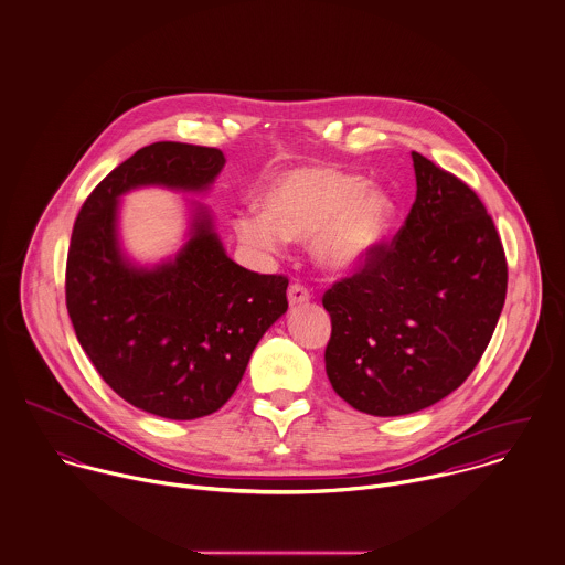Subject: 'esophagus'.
Returning a JSON list of instances; mask_svg holds the SVG:
<instances>
[{
	"label": "esophagus",
	"instance_id": "1",
	"mask_svg": "<svg viewBox=\"0 0 565 565\" xmlns=\"http://www.w3.org/2000/svg\"><path fill=\"white\" fill-rule=\"evenodd\" d=\"M310 301V292L301 286V284H292L288 288V303L295 308V306H303Z\"/></svg>",
	"mask_w": 565,
	"mask_h": 565
}]
</instances>
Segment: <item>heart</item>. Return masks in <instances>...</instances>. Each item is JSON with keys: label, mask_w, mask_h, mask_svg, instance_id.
I'll return each mask as SVG.
<instances>
[{"label": "heart", "mask_w": 565, "mask_h": 565, "mask_svg": "<svg viewBox=\"0 0 565 565\" xmlns=\"http://www.w3.org/2000/svg\"><path fill=\"white\" fill-rule=\"evenodd\" d=\"M259 209L233 217L235 237L259 253H277L288 239H310L315 262L330 273L361 268L387 237L396 200L361 173L306 164L277 173L259 195Z\"/></svg>", "instance_id": "b5f03b06"}]
</instances>
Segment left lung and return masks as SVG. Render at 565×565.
I'll return each instance as SVG.
<instances>
[{
	"mask_svg": "<svg viewBox=\"0 0 565 565\" xmlns=\"http://www.w3.org/2000/svg\"><path fill=\"white\" fill-rule=\"evenodd\" d=\"M416 202L390 246L323 295L332 390L370 416H405L456 392L507 299V257L484 204L412 151Z\"/></svg>",
	"mask_w": 565,
	"mask_h": 565,
	"instance_id": "left-lung-1",
	"label": "left lung"
}]
</instances>
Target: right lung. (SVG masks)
Listing matches in <instances>:
<instances>
[{
	"label": "right lung",
	"mask_w": 565,
	"mask_h": 565,
	"mask_svg": "<svg viewBox=\"0 0 565 565\" xmlns=\"http://www.w3.org/2000/svg\"><path fill=\"white\" fill-rule=\"evenodd\" d=\"M224 162L184 142L138 149L85 200L67 250L65 303L83 352L122 401L169 420L209 416L233 396L288 310V279L235 264L198 200H186L184 244L140 264L120 237V200L147 186L209 193Z\"/></svg>",
	"instance_id": "right-lung-1"
}]
</instances>
